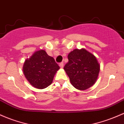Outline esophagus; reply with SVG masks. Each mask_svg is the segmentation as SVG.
Listing matches in <instances>:
<instances>
[{
    "mask_svg": "<svg viewBox=\"0 0 124 124\" xmlns=\"http://www.w3.org/2000/svg\"><path fill=\"white\" fill-rule=\"evenodd\" d=\"M63 66H64V65H63V62H61V63H59V66L61 68H63Z\"/></svg>",
    "mask_w": 124,
    "mask_h": 124,
    "instance_id": "obj_1",
    "label": "esophagus"
}]
</instances>
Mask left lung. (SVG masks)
Listing matches in <instances>:
<instances>
[{
  "label": "left lung",
  "mask_w": 124,
  "mask_h": 124,
  "mask_svg": "<svg viewBox=\"0 0 124 124\" xmlns=\"http://www.w3.org/2000/svg\"><path fill=\"white\" fill-rule=\"evenodd\" d=\"M68 62L64 69L70 83L78 90H85L96 82L100 65L96 57L85 49H76L68 56Z\"/></svg>",
  "instance_id": "obj_1"
}]
</instances>
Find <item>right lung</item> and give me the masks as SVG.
<instances>
[{"instance_id": "obj_1", "label": "right lung", "mask_w": 124, "mask_h": 124, "mask_svg": "<svg viewBox=\"0 0 124 124\" xmlns=\"http://www.w3.org/2000/svg\"><path fill=\"white\" fill-rule=\"evenodd\" d=\"M59 68L54 58L44 50H39L24 61L23 71L31 85L38 89H44L52 83Z\"/></svg>"}]
</instances>
